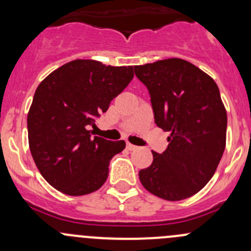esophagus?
I'll return each mask as SVG.
<instances>
[{
    "label": "esophagus",
    "mask_w": 251,
    "mask_h": 251,
    "mask_svg": "<svg viewBox=\"0 0 251 251\" xmlns=\"http://www.w3.org/2000/svg\"><path fill=\"white\" fill-rule=\"evenodd\" d=\"M126 147H127L128 151H136V149H138L137 146H135V144L130 143V142H127V144H126Z\"/></svg>",
    "instance_id": "1"
}]
</instances>
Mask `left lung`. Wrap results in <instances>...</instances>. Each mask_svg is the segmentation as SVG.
<instances>
[{"label":"left lung","mask_w":251,"mask_h":251,"mask_svg":"<svg viewBox=\"0 0 251 251\" xmlns=\"http://www.w3.org/2000/svg\"><path fill=\"white\" fill-rule=\"evenodd\" d=\"M151 95L155 124L169 131L164 153L140 171L141 183L170 201L198 193L211 179L226 147L227 113L214 78L179 58L136 65Z\"/></svg>","instance_id":"left-lung-1"}]
</instances>
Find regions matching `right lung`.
<instances>
[{"instance_id":"add662e5","label":"right lung","mask_w":251,"mask_h":251,"mask_svg":"<svg viewBox=\"0 0 251 251\" xmlns=\"http://www.w3.org/2000/svg\"><path fill=\"white\" fill-rule=\"evenodd\" d=\"M133 78V67L76 59L41 81L27 113L29 147L40 174L57 191L85 196L104 184L125 141L92 137L88 125Z\"/></svg>"}]
</instances>
